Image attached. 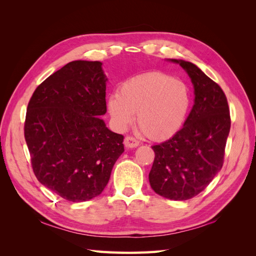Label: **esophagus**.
Returning a JSON list of instances; mask_svg holds the SVG:
<instances>
[{"label": "esophagus", "instance_id": "obj_1", "mask_svg": "<svg viewBox=\"0 0 256 256\" xmlns=\"http://www.w3.org/2000/svg\"><path fill=\"white\" fill-rule=\"evenodd\" d=\"M124 144H125V146L127 147V148H134V147L140 145V142H138V140H136L134 138L127 136L125 138V140H124Z\"/></svg>", "mask_w": 256, "mask_h": 256}]
</instances>
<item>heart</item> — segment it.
I'll use <instances>...</instances> for the list:
<instances>
[{"instance_id": "1", "label": "heart", "mask_w": 256, "mask_h": 256, "mask_svg": "<svg viewBox=\"0 0 256 256\" xmlns=\"http://www.w3.org/2000/svg\"><path fill=\"white\" fill-rule=\"evenodd\" d=\"M186 83L160 72L134 76L108 99V110L120 129L136 122L147 138L162 141L180 129L190 109Z\"/></svg>"}]
</instances>
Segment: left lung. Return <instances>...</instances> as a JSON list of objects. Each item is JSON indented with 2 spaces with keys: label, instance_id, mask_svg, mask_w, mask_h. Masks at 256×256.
<instances>
[{
  "label": "left lung",
  "instance_id": "left-lung-1",
  "mask_svg": "<svg viewBox=\"0 0 256 256\" xmlns=\"http://www.w3.org/2000/svg\"><path fill=\"white\" fill-rule=\"evenodd\" d=\"M168 60L180 64L190 76L194 104L180 130L152 146L154 160L148 177L157 194L186 200L202 192L222 168L230 116L218 84L190 62Z\"/></svg>",
  "mask_w": 256,
  "mask_h": 256
}]
</instances>
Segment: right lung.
Masks as SVG:
<instances>
[{"instance_id":"add662e5","label":"right lung","mask_w":256,"mask_h":256,"mask_svg":"<svg viewBox=\"0 0 256 256\" xmlns=\"http://www.w3.org/2000/svg\"><path fill=\"white\" fill-rule=\"evenodd\" d=\"M102 63L74 60L48 76L30 97L24 138L36 178L70 202L104 191L124 152V136L108 129Z\"/></svg>"}]
</instances>
